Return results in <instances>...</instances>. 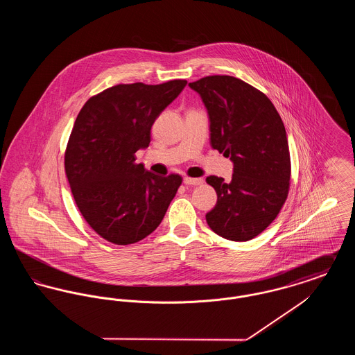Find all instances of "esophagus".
Listing matches in <instances>:
<instances>
[{"mask_svg": "<svg viewBox=\"0 0 355 355\" xmlns=\"http://www.w3.org/2000/svg\"><path fill=\"white\" fill-rule=\"evenodd\" d=\"M184 184H185V185L190 186L202 185L203 180L202 178H191V177H185V178H184Z\"/></svg>", "mask_w": 355, "mask_h": 355, "instance_id": "34e87169", "label": "esophagus"}]
</instances>
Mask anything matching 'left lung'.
<instances>
[{
  "instance_id": "1",
  "label": "left lung",
  "mask_w": 355,
  "mask_h": 355,
  "mask_svg": "<svg viewBox=\"0 0 355 355\" xmlns=\"http://www.w3.org/2000/svg\"><path fill=\"white\" fill-rule=\"evenodd\" d=\"M189 86L207 109L211 148L234 164L230 182L210 175L217 203L206 214L210 229L243 242L261 234L282 209L290 187L285 125L272 102L232 76H209Z\"/></svg>"
}]
</instances>
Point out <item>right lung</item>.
<instances>
[{"mask_svg":"<svg viewBox=\"0 0 355 355\" xmlns=\"http://www.w3.org/2000/svg\"><path fill=\"white\" fill-rule=\"evenodd\" d=\"M187 81L119 84L90 97L69 137L65 173L89 226L116 245L135 243L164 220L182 177H159L135 164L157 117Z\"/></svg>","mask_w":355,"mask_h":355,"instance_id":"1","label":"right lung"}]
</instances>
